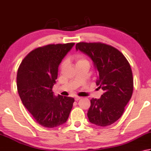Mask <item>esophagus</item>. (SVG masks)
<instances>
[{"instance_id": "1", "label": "esophagus", "mask_w": 151, "mask_h": 151, "mask_svg": "<svg viewBox=\"0 0 151 151\" xmlns=\"http://www.w3.org/2000/svg\"><path fill=\"white\" fill-rule=\"evenodd\" d=\"M81 99V97H78V96H76V97H75V101H78V100H80Z\"/></svg>"}]
</instances>
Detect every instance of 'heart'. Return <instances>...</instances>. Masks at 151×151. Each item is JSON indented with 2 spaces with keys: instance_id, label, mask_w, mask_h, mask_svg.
<instances>
[{
  "instance_id": "b5f03b06",
  "label": "heart",
  "mask_w": 151,
  "mask_h": 151,
  "mask_svg": "<svg viewBox=\"0 0 151 151\" xmlns=\"http://www.w3.org/2000/svg\"><path fill=\"white\" fill-rule=\"evenodd\" d=\"M76 61H77V62H76V63H80V62L87 61L84 58L81 57V56H78V57H77V58H76ZM65 65H66V62L63 61L61 65V69H63L65 66Z\"/></svg>"
}]
</instances>
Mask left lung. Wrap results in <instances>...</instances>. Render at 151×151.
Returning <instances> with one entry per match:
<instances>
[{"label":"left lung","mask_w":151,"mask_h":151,"mask_svg":"<svg viewBox=\"0 0 151 151\" xmlns=\"http://www.w3.org/2000/svg\"><path fill=\"white\" fill-rule=\"evenodd\" d=\"M76 50L89 56L97 70L96 84L104 91L99 99L90 100V122L99 126L111 125L122 116L134 90L132 69L125 56L113 46L101 42H78Z\"/></svg>","instance_id":"8db88e82"}]
</instances>
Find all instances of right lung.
<instances>
[{
    "mask_svg": "<svg viewBox=\"0 0 151 151\" xmlns=\"http://www.w3.org/2000/svg\"><path fill=\"white\" fill-rule=\"evenodd\" d=\"M75 43L48 44L29 53L17 70V88L23 105L46 128L66 122L75 99L52 91L58 67Z\"/></svg>",
    "mask_w": 151,
    "mask_h": 151,
    "instance_id": "1",
    "label": "right lung"
}]
</instances>
